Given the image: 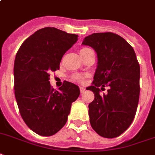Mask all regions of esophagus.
<instances>
[{"instance_id": "34e87169", "label": "esophagus", "mask_w": 155, "mask_h": 155, "mask_svg": "<svg viewBox=\"0 0 155 155\" xmlns=\"http://www.w3.org/2000/svg\"><path fill=\"white\" fill-rule=\"evenodd\" d=\"M80 91H81V93H83L85 91V89L84 88V87H80Z\"/></svg>"}]
</instances>
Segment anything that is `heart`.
Instances as JSON below:
<instances>
[{"mask_svg":"<svg viewBox=\"0 0 155 155\" xmlns=\"http://www.w3.org/2000/svg\"><path fill=\"white\" fill-rule=\"evenodd\" d=\"M89 50L90 49H89V48H87V47H83V48H81V49L80 50V51H79L81 56L82 58L84 57V56L85 55V54L89 51ZM87 75L85 74H74V76H73V79H74L75 81H78V82L79 83H83L84 81H85V79Z\"/></svg>","mask_w":155,"mask_h":155,"instance_id":"1","label":"heart"}]
</instances>
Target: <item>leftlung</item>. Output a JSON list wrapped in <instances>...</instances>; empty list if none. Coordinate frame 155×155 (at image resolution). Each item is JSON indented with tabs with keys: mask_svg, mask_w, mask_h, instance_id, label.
<instances>
[{
	"mask_svg": "<svg viewBox=\"0 0 155 155\" xmlns=\"http://www.w3.org/2000/svg\"><path fill=\"white\" fill-rule=\"evenodd\" d=\"M82 44L93 47L97 54L93 85L86 89L95 96L89 104L90 124L102 137L116 138L131 125L139 104L140 67L135 51L112 32L89 35ZM105 86L110 87L108 93L101 95Z\"/></svg>",
	"mask_w": 155,
	"mask_h": 155,
	"instance_id": "obj_1",
	"label": "left lung"
}]
</instances>
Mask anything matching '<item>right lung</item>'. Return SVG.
<instances>
[{"label": "right lung", "instance_id": "add662e5", "mask_svg": "<svg viewBox=\"0 0 155 155\" xmlns=\"http://www.w3.org/2000/svg\"><path fill=\"white\" fill-rule=\"evenodd\" d=\"M78 39V35L47 27L29 36L16 54L15 97L24 121L38 135L51 136L59 131L80 95L73 83L65 81L57 91L49 81L50 73L59 69L62 56Z\"/></svg>", "mask_w": 155, "mask_h": 155}]
</instances>
